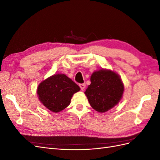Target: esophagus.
<instances>
[{"label": "esophagus", "mask_w": 160, "mask_h": 160, "mask_svg": "<svg viewBox=\"0 0 160 160\" xmlns=\"http://www.w3.org/2000/svg\"><path fill=\"white\" fill-rule=\"evenodd\" d=\"M79 87L81 90H84V89L85 88V83H81L79 84Z\"/></svg>", "instance_id": "34e87169"}]
</instances>
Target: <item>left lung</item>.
<instances>
[{"label":"left lung","mask_w":160,"mask_h":160,"mask_svg":"<svg viewBox=\"0 0 160 160\" xmlns=\"http://www.w3.org/2000/svg\"><path fill=\"white\" fill-rule=\"evenodd\" d=\"M123 91V84L118 74L101 69L92 74L91 84L85 93L91 107L103 113L119 103Z\"/></svg>","instance_id":"8db88e82"}]
</instances>
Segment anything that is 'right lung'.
<instances>
[{
    "mask_svg": "<svg viewBox=\"0 0 160 160\" xmlns=\"http://www.w3.org/2000/svg\"><path fill=\"white\" fill-rule=\"evenodd\" d=\"M79 90V87L68 77L57 74L41 82L38 87L37 94L43 105L57 113L70 104L72 95Z\"/></svg>",
    "mask_w": 160,
    "mask_h": 160,
    "instance_id": "right-lung-1",
    "label": "right lung"
}]
</instances>
